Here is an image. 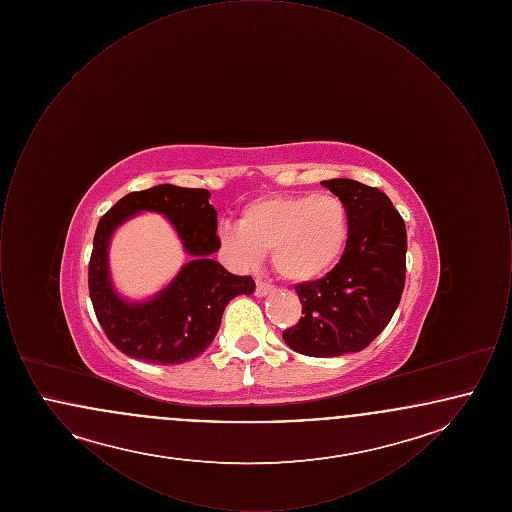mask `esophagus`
<instances>
[{
  "instance_id": "obj_1",
  "label": "esophagus",
  "mask_w": 512,
  "mask_h": 512,
  "mask_svg": "<svg viewBox=\"0 0 512 512\" xmlns=\"http://www.w3.org/2000/svg\"><path fill=\"white\" fill-rule=\"evenodd\" d=\"M272 292H274V286H270V284L263 282V280H257V286H255V295L257 297H265V295Z\"/></svg>"
}]
</instances>
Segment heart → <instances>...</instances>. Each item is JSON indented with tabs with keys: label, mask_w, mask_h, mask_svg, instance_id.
Returning a JSON list of instances; mask_svg holds the SVG:
<instances>
[{
	"label": "heart",
	"mask_w": 512,
	"mask_h": 512,
	"mask_svg": "<svg viewBox=\"0 0 512 512\" xmlns=\"http://www.w3.org/2000/svg\"><path fill=\"white\" fill-rule=\"evenodd\" d=\"M219 236L238 265L251 267L270 251L284 280L307 284L338 265L349 240V215L336 195H270L247 203L240 222L222 224Z\"/></svg>",
	"instance_id": "heart-1"
}]
</instances>
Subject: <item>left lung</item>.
<instances>
[{
  "mask_svg": "<svg viewBox=\"0 0 512 512\" xmlns=\"http://www.w3.org/2000/svg\"><path fill=\"white\" fill-rule=\"evenodd\" d=\"M349 215L340 263L324 278L297 284L303 317L282 338L309 357L363 351L390 322L405 288L407 230L390 197L357 180L320 182Z\"/></svg>",
  "mask_w": 512,
  "mask_h": 512,
  "instance_id": "obj_1",
  "label": "left lung"
}]
</instances>
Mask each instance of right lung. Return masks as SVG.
<instances>
[{"label":"right lung","instance_id":"add662e5","mask_svg":"<svg viewBox=\"0 0 512 512\" xmlns=\"http://www.w3.org/2000/svg\"><path fill=\"white\" fill-rule=\"evenodd\" d=\"M209 197V190L161 184L124 195L99 219L88 288L105 336L124 355L153 365L194 361L215 340L228 301L255 290L251 276H236L211 259L220 240L217 211ZM142 210L165 214L193 261L167 289L147 302L132 304L112 288L108 244L121 222Z\"/></svg>","mask_w":512,"mask_h":512}]
</instances>
